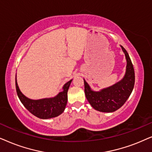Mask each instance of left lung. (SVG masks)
Here are the masks:
<instances>
[{
	"label": "left lung",
	"mask_w": 152,
	"mask_h": 152,
	"mask_svg": "<svg viewBox=\"0 0 152 152\" xmlns=\"http://www.w3.org/2000/svg\"><path fill=\"white\" fill-rule=\"evenodd\" d=\"M122 47L126 59V69L120 81L99 92L92 90L84 80L85 94L88 102L95 110L104 113H112L121 108L132 92L135 83L134 69L128 53Z\"/></svg>",
	"instance_id": "8db88e82"
}]
</instances>
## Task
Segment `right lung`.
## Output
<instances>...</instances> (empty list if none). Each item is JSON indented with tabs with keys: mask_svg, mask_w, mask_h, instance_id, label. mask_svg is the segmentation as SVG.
<instances>
[{
	"mask_svg": "<svg viewBox=\"0 0 152 152\" xmlns=\"http://www.w3.org/2000/svg\"><path fill=\"white\" fill-rule=\"evenodd\" d=\"M72 81V80H70L64 84L62 88L63 91L58 93L56 96L33 100L22 94L18 86L17 76L15 78L16 90L21 102L32 115L44 120L58 117L64 112L67 103V92Z\"/></svg>",
	"mask_w": 152,
	"mask_h": 152,
	"instance_id": "1",
	"label": "right lung"
}]
</instances>
